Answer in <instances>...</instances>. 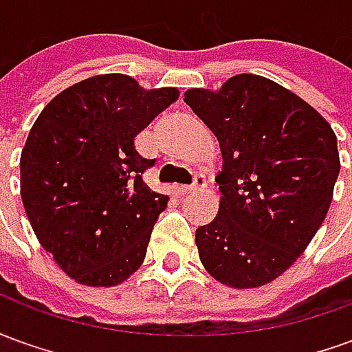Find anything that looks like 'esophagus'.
I'll return each mask as SVG.
<instances>
[{
  "mask_svg": "<svg viewBox=\"0 0 352 352\" xmlns=\"http://www.w3.org/2000/svg\"><path fill=\"white\" fill-rule=\"evenodd\" d=\"M207 184V177L206 173H201V171H194V181H192L190 186H183L181 192L183 194H192V192H198L201 188H206Z\"/></svg>",
  "mask_w": 352,
  "mask_h": 352,
  "instance_id": "1",
  "label": "esophagus"
}]
</instances>
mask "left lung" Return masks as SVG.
Wrapping results in <instances>:
<instances>
[{
	"instance_id": "left-lung-1",
	"label": "left lung",
	"mask_w": 352,
	"mask_h": 352,
	"mask_svg": "<svg viewBox=\"0 0 352 352\" xmlns=\"http://www.w3.org/2000/svg\"><path fill=\"white\" fill-rule=\"evenodd\" d=\"M184 103L222 151L219 214L196 230L199 260L222 285L262 287L305 251L332 204L338 139L309 103L241 73L219 92L192 88Z\"/></svg>"
}]
</instances>
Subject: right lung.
Returning a JSON list of instances; mask_svg holds the SVG:
<instances>
[{"instance_id":"obj_1","label":"right lung","mask_w":352,"mask_h":352,"mask_svg":"<svg viewBox=\"0 0 352 352\" xmlns=\"http://www.w3.org/2000/svg\"><path fill=\"white\" fill-rule=\"evenodd\" d=\"M128 75L80 80L43 109L20 156V194L43 249L72 279L113 287L143 264L168 196L143 173L135 135L177 100Z\"/></svg>"}]
</instances>
